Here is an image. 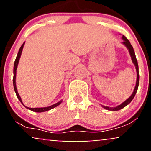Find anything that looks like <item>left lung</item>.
I'll return each instance as SVG.
<instances>
[{"label": "left lung", "mask_w": 151, "mask_h": 151, "mask_svg": "<svg viewBox=\"0 0 151 151\" xmlns=\"http://www.w3.org/2000/svg\"><path fill=\"white\" fill-rule=\"evenodd\" d=\"M123 40H124V45H125L126 47L128 48V50H129V53L130 55H131V59H132V61L133 62V64H134L135 66H136V72H137V80H136V85L135 86V89H134V91H133V92L132 94H131V96H130V97L128 99H126L125 101L124 102V103L121 104V105L118 106L117 107H115V108H109L108 106H103V107L104 109H108V110H111V111H118V110H120V109L124 108V107L126 106V105H128L131 102V101L133 100V99L134 98L135 95H136V93L137 91V90H138V84H139V72H138V62H137V60H136V55H135V52H134V50H133V48L132 45H131V43H130L129 40L126 38L125 36L123 35Z\"/></svg>", "instance_id": "obj_1"}]
</instances>
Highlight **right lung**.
<instances>
[{"mask_svg":"<svg viewBox=\"0 0 151 151\" xmlns=\"http://www.w3.org/2000/svg\"><path fill=\"white\" fill-rule=\"evenodd\" d=\"M24 44H25V42L23 43V44L22 45V46L20 47V50H19L18 51V55H17V57H16V59H15V63H14V68H13V86H14V89H15V93H16L17 95V97L18 98V99L20 100V102L22 104V100L21 99H20V96H19L18 93V91H17V88H16V84H15V76H16V70H17V67H18V62H19V60H20V55H21V53H22V48H23V46H24ZM62 101L58 102V103L55 104L50 106H48V107H43V108H29V107H27V106H25L26 107L27 109H30V110L32 111H35V112H38V113H40V112H44V111H49L50 109L55 108V107L58 106V105H60V104H61Z\"/></svg>","mask_w":151,"mask_h":151,"instance_id":"1","label":"right lung"}]
</instances>
